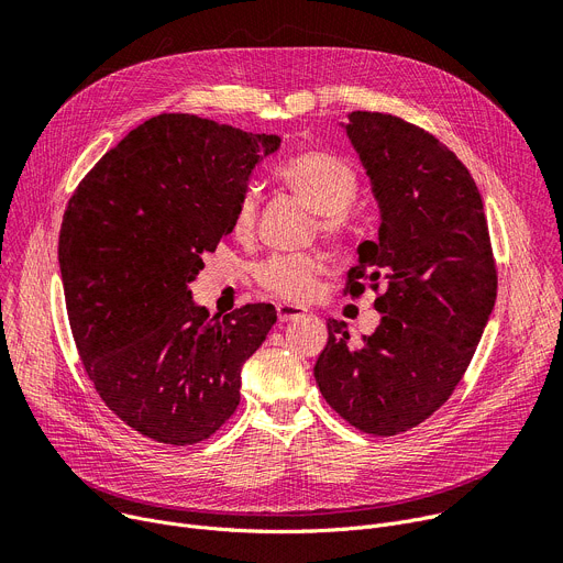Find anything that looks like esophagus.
<instances>
[{"mask_svg": "<svg viewBox=\"0 0 563 563\" xmlns=\"http://www.w3.org/2000/svg\"><path fill=\"white\" fill-rule=\"evenodd\" d=\"M278 310V321L280 323H285V321H296V319H301V317H306L308 314V310L306 308H298V306H278L276 308Z\"/></svg>", "mask_w": 563, "mask_h": 563, "instance_id": "esophagus-1", "label": "esophagus"}]
</instances>
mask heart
<instances>
[{"mask_svg": "<svg viewBox=\"0 0 563 563\" xmlns=\"http://www.w3.org/2000/svg\"><path fill=\"white\" fill-rule=\"evenodd\" d=\"M278 178L289 190L319 212V231L340 240L346 233V208L357 197L355 169L332 154L306 152L278 167ZM255 223V192L246 190L233 214V231L244 238ZM323 269V260L314 253L272 255L253 269L255 283L283 301H303L314 289V280Z\"/></svg>", "mask_w": 563, "mask_h": 563, "instance_id": "1", "label": "heart"}]
</instances>
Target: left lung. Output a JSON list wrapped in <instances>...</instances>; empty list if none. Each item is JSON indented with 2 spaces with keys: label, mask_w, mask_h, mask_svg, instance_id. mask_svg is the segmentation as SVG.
<instances>
[{
  "label": "left lung",
  "mask_w": 563,
  "mask_h": 563,
  "mask_svg": "<svg viewBox=\"0 0 563 563\" xmlns=\"http://www.w3.org/2000/svg\"><path fill=\"white\" fill-rule=\"evenodd\" d=\"M340 126L380 210L349 291L383 287L380 323L353 344L346 323L328 319L314 378L342 419L391 437L434 415L462 380L494 312V253L477 185L451 148L385 112L353 110Z\"/></svg>",
  "instance_id": "1"
}]
</instances>
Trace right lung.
Instances as JSON below:
<instances>
[{
  "mask_svg": "<svg viewBox=\"0 0 563 563\" xmlns=\"http://www.w3.org/2000/svg\"><path fill=\"white\" fill-rule=\"evenodd\" d=\"M278 148L274 133L165 112L110 148L67 203L58 262L74 342L101 400L148 439L192 445L227 423L242 366L278 319L269 303L210 317L190 289Z\"/></svg>",
  "mask_w": 563,
  "mask_h": 563,
  "instance_id": "1",
  "label": "right lung"
}]
</instances>
